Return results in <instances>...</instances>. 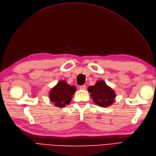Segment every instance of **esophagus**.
Returning <instances> with one entry per match:
<instances>
[{
  "label": "esophagus",
  "instance_id": "1",
  "mask_svg": "<svg viewBox=\"0 0 156 156\" xmlns=\"http://www.w3.org/2000/svg\"><path fill=\"white\" fill-rule=\"evenodd\" d=\"M79 88H80V90H86V86L85 85H82V86H80Z\"/></svg>",
  "mask_w": 156,
  "mask_h": 156
}]
</instances>
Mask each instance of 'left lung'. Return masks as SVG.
I'll list each match as a JSON object with an SVG mask.
<instances>
[{"instance_id": "8db88e82", "label": "left lung", "mask_w": 156, "mask_h": 156, "mask_svg": "<svg viewBox=\"0 0 156 156\" xmlns=\"http://www.w3.org/2000/svg\"><path fill=\"white\" fill-rule=\"evenodd\" d=\"M88 90L93 102L99 106L106 108L115 102V91L103 80H97L94 86L88 87Z\"/></svg>"}]
</instances>
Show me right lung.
<instances>
[{"mask_svg":"<svg viewBox=\"0 0 156 156\" xmlns=\"http://www.w3.org/2000/svg\"><path fill=\"white\" fill-rule=\"evenodd\" d=\"M76 91V86L68 84L65 80H59L49 92V99L58 108H64L69 104Z\"/></svg>","mask_w":156,"mask_h":156,"instance_id":"obj_1","label":"right lung"}]
</instances>
